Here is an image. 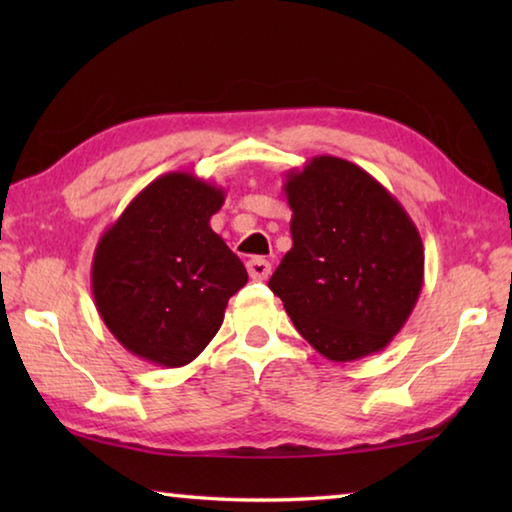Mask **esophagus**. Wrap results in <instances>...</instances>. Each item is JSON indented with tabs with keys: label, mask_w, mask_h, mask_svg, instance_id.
<instances>
[{
	"label": "esophagus",
	"mask_w": 512,
	"mask_h": 512,
	"mask_svg": "<svg viewBox=\"0 0 512 512\" xmlns=\"http://www.w3.org/2000/svg\"><path fill=\"white\" fill-rule=\"evenodd\" d=\"M246 268H248V275L253 277V280H266V277L271 275V262H268V259H264V257L248 259Z\"/></svg>",
	"instance_id": "34e87169"
}]
</instances>
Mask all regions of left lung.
<instances>
[{
    "instance_id": "left-lung-1",
    "label": "left lung",
    "mask_w": 512,
    "mask_h": 512,
    "mask_svg": "<svg viewBox=\"0 0 512 512\" xmlns=\"http://www.w3.org/2000/svg\"><path fill=\"white\" fill-rule=\"evenodd\" d=\"M293 246L268 280L293 325L329 361L384 350L424 280L420 232L368 171L316 155L284 183Z\"/></svg>"
}]
</instances>
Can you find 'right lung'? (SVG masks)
<instances>
[{"mask_svg": "<svg viewBox=\"0 0 512 512\" xmlns=\"http://www.w3.org/2000/svg\"><path fill=\"white\" fill-rule=\"evenodd\" d=\"M225 192L187 171L155 178L103 232L92 259L99 316L144 361L180 368L223 323L248 282L241 259L210 228Z\"/></svg>", "mask_w": 512, "mask_h": 512, "instance_id": "add662e5", "label": "right lung"}]
</instances>
